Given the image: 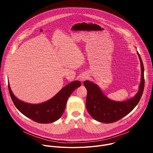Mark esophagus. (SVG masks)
Returning a JSON list of instances; mask_svg holds the SVG:
<instances>
[{
	"instance_id": "esophagus-1",
	"label": "esophagus",
	"mask_w": 153,
	"mask_h": 153,
	"mask_svg": "<svg viewBox=\"0 0 153 153\" xmlns=\"http://www.w3.org/2000/svg\"><path fill=\"white\" fill-rule=\"evenodd\" d=\"M87 78H88V76L86 75V74H82L80 77V80L81 82H83L85 81Z\"/></svg>"
}]
</instances>
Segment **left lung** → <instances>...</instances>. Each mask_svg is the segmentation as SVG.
Returning <instances> with one entry per match:
<instances>
[{
    "label": "left lung",
    "instance_id": "8db88e82",
    "mask_svg": "<svg viewBox=\"0 0 153 153\" xmlns=\"http://www.w3.org/2000/svg\"><path fill=\"white\" fill-rule=\"evenodd\" d=\"M141 79L139 90L136 95L123 101H116L109 99L104 94L99 86L89 80H85L83 85L87 90L86 100V110L90 116L98 122L110 123L123 118L131 111L138 104L144 89V68L139 55Z\"/></svg>",
    "mask_w": 153,
    "mask_h": 153
}]
</instances>
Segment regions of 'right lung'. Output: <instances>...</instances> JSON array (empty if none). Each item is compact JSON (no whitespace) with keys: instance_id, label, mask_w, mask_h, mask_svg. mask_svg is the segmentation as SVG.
Here are the masks:
<instances>
[{"instance_id":"add662e5","label":"right lung","mask_w":153,"mask_h":153,"mask_svg":"<svg viewBox=\"0 0 153 153\" xmlns=\"http://www.w3.org/2000/svg\"><path fill=\"white\" fill-rule=\"evenodd\" d=\"M80 85V81H73L64 86L50 100L37 104L27 103L17 98L11 89L9 82L8 90L14 105L21 113L37 123H49L54 122L61 117L68 97Z\"/></svg>"}]
</instances>
